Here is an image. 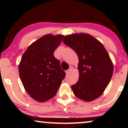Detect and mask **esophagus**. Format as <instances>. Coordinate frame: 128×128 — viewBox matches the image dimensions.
<instances>
[{
    "label": "esophagus",
    "mask_w": 128,
    "mask_h": 128,
    "mask_svg": "<svg viewBox=\"0 0 128 128\" xmlns=\"http://www.w3.org/2000/svg\"><path fill=\"white\" fill-rule=\"evenodd\" d=\"M73 69V67L72 66H70V68L68 70H67L66 71V74H68V73H69L70 72V71L72 70V69Z\"/></svg>",
    "instance_id": "1"
}]
</instances>
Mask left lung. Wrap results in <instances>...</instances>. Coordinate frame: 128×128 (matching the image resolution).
<instances>
[{"instance_id":"8db88e82","label":"left lung","mask_w":128,"mask_h":128,"mask_svg":"<svg viewBox=\"0 0 128 128\" xmlns=\"http://www.w3.org/2000/svg\"><path fill=\"white\" fill-rule=\"evenodd\" d=\"M63 42L75 50L79 59V78L72 86L74 95L88 102L97 98L113 74V64L107 51L100 42L87 34L65 36Z\"/></svg>"}]
</instances>
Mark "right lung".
I'll return each instance as SVG.
<instances>
[{
  "mask_svg": "<svg viewBox=\"0 0 128 128\" xmlns=\"http://www.w3.org/2000/svg\"><path fill=\"white\" fill-rule=\"evenodd\" d=\"M63 38L61 35H45L30 45L21 59L20 79L27 93L38 102L53 98L65 77L54 55Z\"/></svg>",
  "mask_w": 128,
  "mask_h": 128,
  "instance_id": "obj_1",
  "label": "right lung"
}]
</instances>
